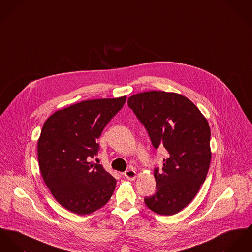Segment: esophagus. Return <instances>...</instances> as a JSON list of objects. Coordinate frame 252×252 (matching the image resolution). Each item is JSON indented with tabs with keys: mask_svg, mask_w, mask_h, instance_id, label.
<instances>
[{
	"mask_svg": "<svg viewBox=\"0 0 252 252\" xmlns=\"http://www.w3.org/2000/svg\"><path fill=\"white\" fill-rule=\"evenodd\" d=\"M124 175H125V177H126L127 180H129V181H134L135 178H136L137 173H136V171L133 170V169H128V170H126V171L124 173Z\"/></svg>",
	"mask_w": 252,
	"mask_h": 252,
	"instance_id": "obj_1",
	"label": "esophagus"
}]
</instances>
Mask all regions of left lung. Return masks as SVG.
Instances as JSON below:
<instances>
[{
    "label": "left lung",
    "instance_id": "left-lung-1",
    "mask_svg": "<svg viewBox=\"0 0 252 252\" xmlns=\"http://www.w3.org/2000/svg\"><path fill=\"white\" fill-rule=\"evenodd\" d=\"M127 104L153 146L168 152L162 170L154 171L157 191L144 199L145 204L158 215H175L192 201L206 180L212 158L209 123L192 101L176 93H139Z\"/></svg>",
    "mask_w": 252,
    "mask_h": 252
}]
</instances>
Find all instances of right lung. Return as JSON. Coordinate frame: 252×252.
Here are the masks:
<instances>
[{"label":"right lung","mask_w":252,"mask_h":252,"mask_svg":"<svg viewBox=\"0 0 252 252\" xmlns=\"http://www.w3.org/2000/svg\"><path fill=\"white\" fill-rule=\"evenodd\" d=\"M126 96L84 100L52 114L37 142L38 165L53 197L66 210L90 215L111 198L116 180L100 164L91 162L96 140Z\"/></svg>","instance_id":"add662e5"}]
</instances>
